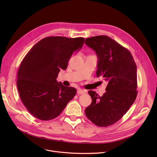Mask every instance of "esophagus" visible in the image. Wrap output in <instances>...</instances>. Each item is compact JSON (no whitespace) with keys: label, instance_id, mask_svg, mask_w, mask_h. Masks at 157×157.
Masks as SVG:
<instances>
[{"label":"esophagus","instance_id":"34e87169","mask_svg":"<svg viewBox=\"0 0 157 157\" xmlns=\"http://www.w3.org/2000/svg\"><path fill=\"white\" fill-rule=\"evenodd\" d=\"M85 92H86V91L85 90H82V89H78V91H77V93H78V94H85Z\"/></svg>","mask_w":157,"mask_h":157}]
</instances>
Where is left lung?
<instances>
[{
	"label": "left lung",
	"mask_w": 157,
	"mask_h": 157,
	"mask_svg": "<svg viewBox=\"0 0 157 157\" xmlns=\"http://www.w3.org/2000/svg\"><path fill=\"white\" fill-rule=\"evenodd\" d=\"M85 44L97 55V76H102L108 83L101 97L88 91L92 102L85 114L95 125L108 127L120 120L136 100L137 66L129 50L108 36L87 38Z\"/></svg>",
	"instance_id": "8db88e82"
}]
</instances>
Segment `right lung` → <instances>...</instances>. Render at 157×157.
<instances>
[{"instance_id": "obj_1", "label": "right lung", "mask_w": 157, "mask_h": 157, "mask_svg": "<svg viewBox=\"0 0 157 157\" xmlns=\"http://www.w3.org/2000/svg\"><path fill=\"white\" fill-rule=\"evenodd\" d=\"M83 37H47L33 46L21 61L17 74L21 101L29 112L41 120L55 118L76 94V89L58 82L72 53L84 44Z\"/></svg>"}]
</instances>
